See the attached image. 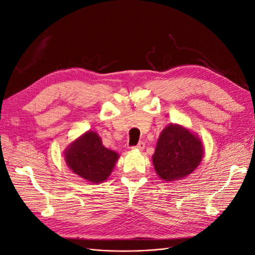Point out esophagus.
Listing matches in <instances>:
<instances>
[{
	"mask_svg": "<svg viewBox=\"0 0 255 255\" xmlns=\"http://www.w3.org/2000/svg\"><path fill=\"white\" fill-rule=\"evenodd\" d=\"M145 148V144L143 142H139L137 145L132 147V149H137V150H143Z\"/></svg>",
	"mask_w": 255,
	"mask_h": 255,
	"instance_id": "34e87169",
	"label": "esophagus"
}]
</instances>
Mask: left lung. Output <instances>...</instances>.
I'll use <instances>...</instances> for the list:
<instances>
[{"mask_svg": "<svg viewBox=\"0 0 255 255\" xmlns=\"http://www.w3.org/2000/svg\"><path fill=\"white\" fill-rule=\"evenodd\" d=\"M201 139L178 124H169L158 138L152 165L161 180L177 181L193 172L203 158Z\"/></svg>", "mask_w": 255, "mask_h": 255, "instance_id": "left-lung-1", "label": "left lung"}]
</instances>
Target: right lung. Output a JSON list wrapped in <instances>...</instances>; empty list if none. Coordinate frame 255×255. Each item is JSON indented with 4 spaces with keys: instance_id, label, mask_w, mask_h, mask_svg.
Segmentation results:
<instances>
[{
    "instance_id": "1",
    "label": "right lung",
    "mask_w": 255,
    "mask_h": 255,
    "mask_svg": "<svg viewBox=\"0 0 255 255\" xmlns=\"http://www.w3.org/2000/svg\"><path fill=\"white\" fill-rule=\"evenodd\" d=\"M64 157L75 174L88 182L100 183L108 179L119 154L105 147L97 133L88 131L69 145Z\"/></svg>"
}]
</instances>
